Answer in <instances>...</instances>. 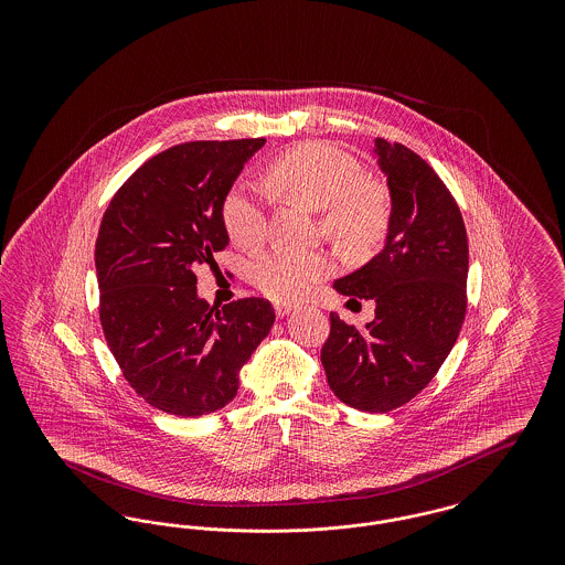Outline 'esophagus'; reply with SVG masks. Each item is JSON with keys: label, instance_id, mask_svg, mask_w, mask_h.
<instances>
[{"label": "esophagus", "instance_id": "1", "mask_svg": "<svg viewBox=\"0 0 565 565\" xmlns=\"http://www.w3.org/2000/svg\"><path fill=\"white\" fill-rule=\"evenodd\" d=\"M295 309V305H290V302H277V305H275V316H277V318H286V316L292 313Z\"/></svg>", "mask_w": 565, "mask_h": 565}]
</instances>
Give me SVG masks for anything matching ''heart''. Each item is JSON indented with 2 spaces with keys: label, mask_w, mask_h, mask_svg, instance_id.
<instances>
[{
  "label": "heart",
  "mask_w": 565,
  "mask_h": 565,
  "mask_svg": "<svg viewBox=\"0 0 565 565\" xmlns=\"http://www.w3.org/2000/svg\"><path fill=\"white\" fill-rule=\"evenodd\" d=\"M273 189L311 212H322L328 237L345 247L379 242L390 222V196L375 180H366L360 162L323 141H307L275 159L269 169ZM224 226L243 249L260 247L267 237L263 199L247 186L224 201ZM330 273L323 254L275 249L254 267V284L273 300L307 295Z\"/></svg>",
  "instance_id": "heart-1"
}]
</instances>
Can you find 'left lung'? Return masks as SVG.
I'll list each match as a JSON object with an SVG mask.
<instances>
[{
  "instance_id": "8db88e82",
  "label": "left lung",
  "mask_w": 565,
  "mask_h": 565,
  "mask_svg": "<svg viewBox=\"0 0 565 565\" xmlns=\"http://www.w3.org/2000/svg\"><path fill=\"white\" fill-rule=\"evenodd\" d=\"M373 152L392 203L385 245L337 279L334 290L375 300V318L358 330L330 313L322 366L341 403L387 413L413 401L456 345L466 316L468 237L456 199L428 162L381 137Z\"/></svg>"
}]
</instances>
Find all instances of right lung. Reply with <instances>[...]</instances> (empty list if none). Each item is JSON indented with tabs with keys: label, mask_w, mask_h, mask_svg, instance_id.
<instances>
[{
	"label": "right lung",
	"mask_w": 565,
	"mask_h": 565,
	"mask_svg": "<svg viewBox=\"0 0 565 565\" xmlns=\"http://www.w3.org/2000/svg\"><path fill=\"white\" fill-rule=\"evenodd\" d=\"M265 141L173 146L135 171L102 220L95 269L104 334L129 385L162 413L201 417L231 403L243 364L275 322L265 298L215 311L194 275L228 245L224 201Z\"/></svg>",
	"instance_id": "add662e5"
}]
</instances>
